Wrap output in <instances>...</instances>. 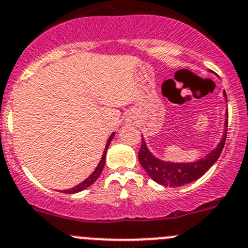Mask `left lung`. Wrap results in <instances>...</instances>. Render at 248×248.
<instances>
[{
    "mask_svg": "<svg viewBox=\"0 0 248 248\" xmlns=\"http://www.w3.org/2000/svg\"><path fill=\"white\" fill-rule=\"evenodd\" d=\"M224 95L226 98V94L224 92ZM228 115V113H226ZM228 116L225 121V132L221 138L220 143L212 153H209L205 158L201 160L194 161V163H166V161L160 160L155 158L152 153L148 150L147 144L142 137V144H140V153H138V159L144 169L145 172L149 175L152 180L158 182L159 185L169 187H180L184 185L191 184L203 176L213 165L218 158L220 156L223 148L225 145L226 133H228Z\"/></svg>",
    "mask_w": 248,
    "mask_h": 248,
    "instance_id": "obj_1",
    "label": "left lung"
}]
</instances>
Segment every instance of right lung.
<instances>
[{
    "mask_svg": "<svg viewBox=\"0 0 248 248\" xmlns=\"http://www.w3.org/2000/svg\"><path fill=\"white\" fill-rule=\"evenodd\" d=\"M113 136H115V133H112V135L110 136V138H108V143H106L105 150H104V154H103V156H101V160H100V163H99V165L96 166V169H95V170H94V172H93L92 175H90V176L88 177V179H85L84 181H83V182H80L79 185H77V186H76V187H73V188L64 189V191H63V193H77V192H80V191H83V189L88 188V187H89V186H92V185L94 184V182H95L96 180H98V177L100 176L101 171H103L104 166H105V160H106V152H108V145H110L111 140H112Z\"/></svg>",
    "mask_w": 248,
    "mask_h": 248,
    "instance_id": "1",
    "label": "right lung"
}]
</instances>
